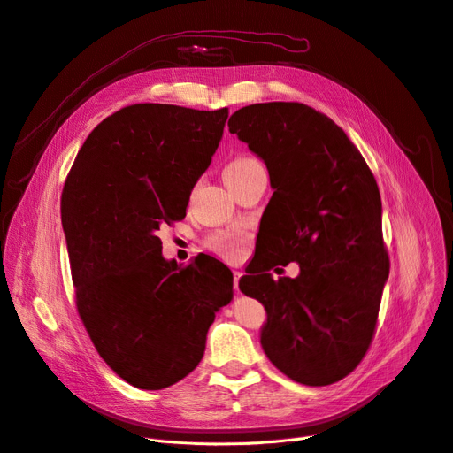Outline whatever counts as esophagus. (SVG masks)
I'll list each match as a JSON object with an SVG mask.
<instances>
[{
    "label": "esophagus",
    "instance_id": "esophagus-1",
    "mask_svg": "<svg viewBox=\"0 0 453 453\" xmlns=\"http://www.w3.org/2000/svg\"><path fill=\"white\" fill-rule=\"evenodd\" d=\"M241 275H242L241 272H237V270L234 272V290H235V292L239 290V277H241Z\"/></svg>",
    "mask_w": 453,
    "mask_h": 453
}]
</instances>
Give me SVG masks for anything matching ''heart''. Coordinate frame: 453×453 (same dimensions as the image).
<instances>
[{"mask_svg": "<svg viewBox=\"0 0 453 453\" xmlns=\"http://www.w3.org/2000/svg\"><path fill=\"white\" fill-rule=\"evenodd\" d=\"M254 163L256 161L249 159V157H237L225 168V172H235V170H241V168H247ZM208 245H211L212 250H216V252H219L226 257H235L239 254V235L232 234V232H221V234H216L211 241H208Z\"/></svg>", "mask_w": 453, "mask_h": 453, "instance_id": "obj_1", "label": "heart"}]
</instances>
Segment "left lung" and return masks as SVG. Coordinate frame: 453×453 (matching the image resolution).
I'll list each match as a JSON object with an SVG mask.
<instances>
[{"instance_id":"8db88e82","label":"left lung","mask_w":453,"mask_h":453,"mask_svg":"<svg viewBox=\"0 0 453 453\" xmlns=\"http://www.w3.org/2000/svg\"><path fill=\"white\" fill-rule=\"evenodd\" d=\"M228 130L265 161L273 188L268 257L239 280L266 310L263 350L296 382L332 385L365 357L390 272L373 173L342 128L303 103L242 107ZM292 260L300 275L273 282L267 270Z\"/></svg>"}]
</instances>
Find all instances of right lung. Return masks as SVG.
Segmentation results:
<instances>
[{
  "label": "right lung",
  "mask_w": 453,
  "mask_h": 453,
  "mask_svg": "<svg viewBox=\"0 0 453 453\" xmlns=\"http://www.w3.org/2000/svg\"><path fill=\"white\" fill-rule=\"evenodd\" d=\"M228 109L139 103L103 119L68 172L61 223L80 318L105 363L132 387L161 390L201 361L232 272L211 256H161L157 230L183 219L211 166Z\"/></svg>",
  "instance_id": "obj_1"
}]
</instances>
